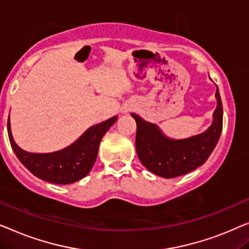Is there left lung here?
I'll return each mask as SVG.
<instances>
[{
    "instance_id": "8db88e82",
    "label": "left lung",
    "mask_w": 249,
    "mask_h": 249,
    "mask_svg": "<svg viewBox=\"0 0 249 249\" xmlns=\"http://www.w3.org/2000/svg\"><path fill=\"white\" fill-rule=\"evenodd\" d=\"M216 108L210 127L187 139L175 140L163 134L158 125L132 113L136 122L135 148L146 169L163 178H175L202 166L214 150L222 132L223 109L216 87Z\"/></svg>"
}]
</instances>
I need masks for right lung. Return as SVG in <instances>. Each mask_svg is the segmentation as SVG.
Instances as JSON below:
<instances>
[{"label":"right lung","mask_w":249,"mask_h":249,"mask_svg":"<svg viewBox=\"0 0 249 249\" xmlns=\"http://www.w3.org/2000/svg\"><path fill=\"white\" fill-rule=\"evenodd\" d=\"M116 120L117 116H114L91 126L71 145L51 153H31L21 149L13 140L10 116L8 134L16 156L31 174L48 183L68 185L90 173L96 162L101 139Z\"/></svg>","instance_id":"right-lung-1"}]
</instances>
